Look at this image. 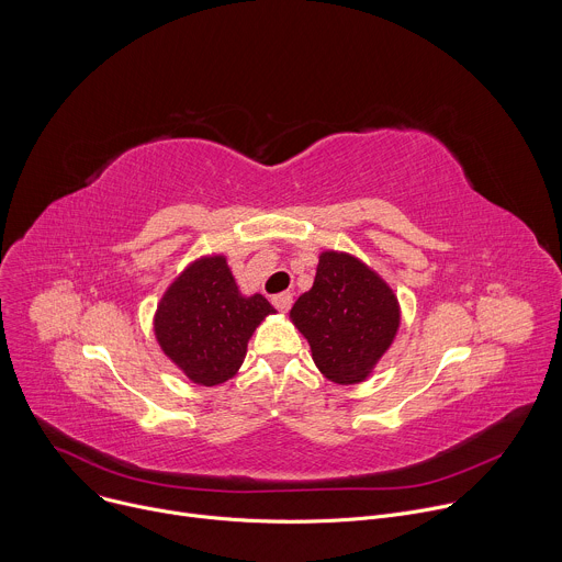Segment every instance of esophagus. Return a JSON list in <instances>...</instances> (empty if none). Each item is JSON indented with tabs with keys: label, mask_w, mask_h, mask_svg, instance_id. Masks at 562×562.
Wrapping results in <instances>:
<instances>
[{
	"label": "esophagus",
	"mask_w": 562,
	"mask_h": 562,
	"mask_svg": "<svg viewBox=\"0 0 562 562\" xmlns=\"http://www.w3.org/2000/svg\"><path fill=\"white\" fill-rule=\"evenodd\" d=\"M291 304H293V295H291V293H278V295H273V306H276L278 311L286 313V311L291 308Z\"/></svg>",
	"instance_id": "1"
}]
</instances>
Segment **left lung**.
I'll return each mask as SVG.
<instances>
[{
  "label": "left lung",
  "instance_id": "left-lung-1",
  "mask_svg": "<svg viewBox=\"0 0 562 562\" xmlns=\"http://www.w3.org/2000/svg\"><path fill=\"white\" fill-rule=\"evenodd\" d=\"M289 315L319 373L336 384L364 382L400 329L393 289L345 251L319 254L313 286Z\"/></svg>",
  "mask_w": 562,
  "mask_h": 562
}]
</instances>
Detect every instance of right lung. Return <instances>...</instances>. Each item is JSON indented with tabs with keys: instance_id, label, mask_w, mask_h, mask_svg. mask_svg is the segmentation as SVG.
Returning <instances> with one entry per match:
<instances>
[{
	"instance_id": "right-lung-1",
	"label": "right lung",
	"mask_w": 562,
	"mask_h": 562,
	"mask_svg": "<svg viewBox=\"0 0 562 562\" xmlns=\"http://www.w3.org/2000/svg\"><path fill=\"white\" fill-rule=\"evenodd\" d=\"M260 293L243 295L226 258L202 256L165 291L153 317L159 349L195 384L231 380L245 362L247 345L267 315Z\"/></svg>"
}]
</instances>
